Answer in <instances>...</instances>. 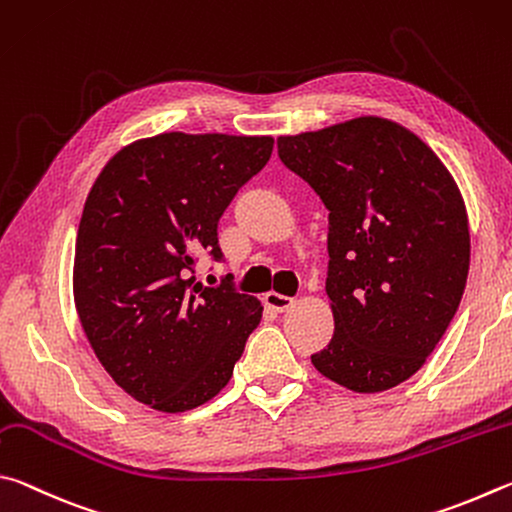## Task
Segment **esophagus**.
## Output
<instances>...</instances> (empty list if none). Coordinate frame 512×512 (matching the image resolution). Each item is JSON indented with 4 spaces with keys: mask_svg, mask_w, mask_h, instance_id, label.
<instances>
[{
    "mask_svg": "<svg viewBox=\"0 0 512 512\" xmlns=\"http://www.w3.org/2000/svg\"><path fill=\"white\" fill-rule=\"evenodd\" d=\"M265 303L272 310H276V312H285V310H290L294 306V299L292 297H285V294H279V292L272 290V292L265 294Z\"/></svg>",
    "mask_w": 512,
    "mask_h": 512,
    "instance_id": "34e87169",
    "label": "esophagus"
}]
</instances>
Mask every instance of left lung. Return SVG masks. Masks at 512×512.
<instances>
[{"label": "left lung", "instance_id": "1", "mask_svg": "<svg viewBox=\"0 0 512 512\" xmlns=\"http://www.w3.org/2000/svg\"><path fill=\"white\" fill-rule=\"evenodd\" d=\"M276 143L283 164L330 211L335 335L312 364L355 393L398 387L441 342L468 281L459 186L423 139L380 116Z\"/></svg>", "mask_w": 512, "mask_h": 512}]
</instances>
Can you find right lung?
Listing matches in <instances>:
<instances>
[{
  "instance_id": "add662e5",
  "label": "right lung",
  "mask_w": 512,
  "mask_h": 512,
  "mask_svg": "<svg viewBox=\"0 0 512 512\" xmlns=\"http://www.w3.org/2000/svg\"><path fill=\"white\" fill-rule=\"evenodd\" d=\"M272 148V137L164 132L121 148L96 177L74 301L98 362L143 405L179 414L218 396L261 324V301L191 274L202 251L222 261L218 220Z\"/></svg>"
}]
</instances>
